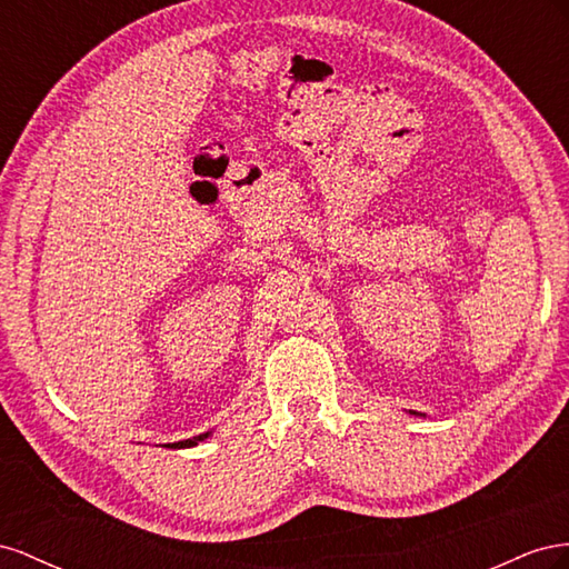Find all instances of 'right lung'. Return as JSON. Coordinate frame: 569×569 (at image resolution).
Wrapping results in <instances>:
<instances>
[{
	"label": "right lung",
	"instance_id": "1",
	"mask_svg": "<svg viewBox=\"0 0 569 569\" xmlns=\"http://www.w3.org/2000/svg\"><path fill=\"white\" fill-rule=\"evenodd\" d=\"M209 433H202V436H194V438H188V441H178L173 443L171 448H190V446H198V441H202V438H207Z\"/></svg>",
	"mask_w": 569,
	"mask_h": 569
}]
</instances>
